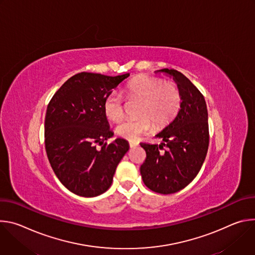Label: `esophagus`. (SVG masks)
<instances>
[{"label":"esophagus","instance_id":"34e87169","mask_svg":"<svg viewBox=\"0 0 255 255\" xmlns=\"http://www.w3.org/2000/svg\"><path fill=\"white\" fill-rule=\"evenodd\" d=\"M138 142H136V141H130L129 142V146H130V148H134V147H136V146H138Z\"/></svg>","mask_w":255,"mask_h":255}]
</instances>
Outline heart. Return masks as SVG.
<instances>
[{
  "label": "heart",
  "mask_w": 255,
  "mask_h": 255,
  "mask_svg": "<svg viewBox=\"0 0 255 255\" xmlns=\"http://www.w3.org/2000/svg\"><path fill=\"white\" fill-rule=\"evenodd\" d=\"M128 100L140 101L136 119H126L116 127V133L127 140L135 141L142 134L147 133L152 124L163 128L169 124L180 108V94L173 83L160 79L140 76L128 83L125 90ZM124 102L120 94L112 92L104 100L105 116L111 121H119L124 113Z\"/></svg>",
  "instance_id": "heart-1"
}]
</instances>
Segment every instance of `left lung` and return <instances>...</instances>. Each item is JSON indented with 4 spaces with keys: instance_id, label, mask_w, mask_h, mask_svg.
I'll return each mask as SVG.
<instances>
[{
    "instance_id": "left-lung-1",
    "label": "left lung",
    "mask_w": 255,
    "mask_h": 255,
    "mask_svg": "<svg viewBox=\"0 0 255 255\" xmlns=\"http://www.w3.org/2000/svg\"><path fill=\"white\" fill-rule=\"evenodd\" d=\"M175 82L180 94V109L175 118L155 136L157 144L140 143L146 159L140 167L143 183L159 194H173L186 188L199 173L209 146L206 101L201 92L175 69L155 71ZM163 146L167 150L161 152Z\"/></svg>"
}]
</instances>
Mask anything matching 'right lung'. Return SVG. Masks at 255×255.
<instances>
[{"mask_svg":"<svg viewBox=\"0 0 255 255\" xmlns=\"http://www.w3.org/2000/svg\"><path fill=\"white\" fill-rule=\"evenodd\" d=\"M130 75L109 77L81 72L68 79L48 104L44 135L50 165L60 183L81 197H96L112 185L129 143L113 137L103 104ZM102 145L101 150L95 144Z\"/></svg>","mask_w":255,"mask_h":255,"instance_id":"right-lung-1","label":"right lung"}]
</instances>
